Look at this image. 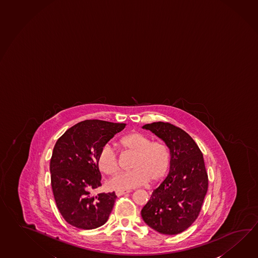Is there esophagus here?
<instances>
[{"label":"esophagus","instance_id":"esophagus-1","mask_svg":"<svg viewBox=\"0 0 258 258\" xmlns=\"http://www.w3.org/2000/svg\"><path fill=\"white\" fill-rule=\"evenodd\" d=\"M130 192H131V191H128V190H123V191H121V190H117V191H116V195L117 197H119V196H122V195L130 193Z\"/></svg>","mask_w":258,"mask_h":258}]
</instances>
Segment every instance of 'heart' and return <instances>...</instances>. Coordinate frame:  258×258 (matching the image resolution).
I'll list each match as a JSON object with an SVG mask.
<instances>
[{
    "label": "heart",
    "mask_w": 258,
    "mask_h": 258,
    "mask_svg": "<svg viewBox=\"0 0 258 258\" xmlns=\"http://www.w3.org/2000/svg\"><path fill=\"white\" fill-rule=\"evenodd\" d=\"M126 153L135 154L132 171L116 174L108 181V186L115 190H130L146 184L149 180L157 182L163 178L170 165V152L166 144L141 132H133L120 140ZM98 167L104 174L113 175L119 168L118 156L114 149L105 145L97 158Z\"/></svg>",
    "instance_id": "1"
}]
</instances>
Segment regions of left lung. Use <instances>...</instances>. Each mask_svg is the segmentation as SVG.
Segmentation results:
<instances>
[{
  "instance_id": "left-lung-1",
  "label": "left lung",
  "mask_w": 258,
  "mask_h": 258,
  "mask_svg": "<svg viewBox=\"0 0 258 258\" xmlns=\"http://www.w3.org/2000/svg\"><path fill=\"white\" fill-rule=\"evenodd\" d=\"M142 127L162 139L171 154L168 175L143 207L142 219L160 233L178 234L197 220L208 191L203 154L186 132L169 122L158 121Z\"/></svg>"
}]
</instances>
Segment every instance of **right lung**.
<instances>
[{
	"label": "right lung",
	"instance_id": "1",
	"mask_svg": "<svg viewBox=\"0 0 258 258\" xmlns=\"http://www.w3.org/2000/svg\"><path fill=\"white\" fill-rule=\"evenodd\" d=\"M126 124L90 119L77 123L58 138L50 159L56 205L73 226L92 230L104 225L115 204V192L94 196L102 185L97 158L101 149Z\"/></svg>",
	"mask_w": 258,
	"mask_h": 258
}]
</instances>
